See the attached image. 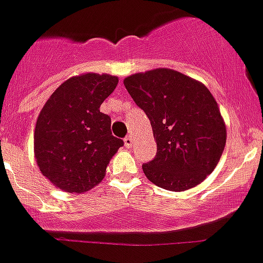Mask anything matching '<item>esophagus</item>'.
I'll list each match as a JSON object with an SVG mask.
<instances>
[{
  "label": "esophagus",
  "mask_w": 263,
  "mask_h": 263,
  "mask_svg": "<svg viewBox=\"0 0 263 263\" xmlns=\"http://www.w3.org/2000/svg\"><path fill=\"white\" fill-rule=\"evenodd\" d=\"M124 142H125V146H126L127 148H130V147L133 146V138H132V136H126V137H125Z\"/></svg>",
  "instance_id": "esophagus-1"
}]
</instances>
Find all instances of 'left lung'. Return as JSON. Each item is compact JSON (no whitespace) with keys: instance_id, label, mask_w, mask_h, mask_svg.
I'll use <instances>...</instances> for the list:
<instances>
[{"instance_id":"obj_1","label":"left lung","mask_w":263,"mask_h":263,"mask_svg":"<svg viewBox=\"0 0 263 263\" xmlns=\"http://www.w3.org/2000/svg\"><path fill=\"white\" fill-rule=\"evenodd\" d=\"M124 85L149 119L157 143L156 156L142 165L147 178L176 192L204 181L226 144V126L211 91L166 68L132 74Z\"/></svg>"}]
</instances>
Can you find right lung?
Listing matches in <instances>:
<instances>
[{
    "instance_id": "add662e5",
    "label": "right lung",
    "mask_w": 263,
    "mask_h": 263,
    "mask_svg": "<svg viewBox=\"0 0 263 263\" xmlns=\"http://www.w3.org/2000/svg\"><path fill=\"white\" fill-rule=\"evenodd\" d=\"M119 79L86 73L55 90L40 112L34 156L41 173L55 187L85 192L104 178L107 164L124 141L112 136L111 117L99 107Z\"/></svg>"
}]
</instances>
